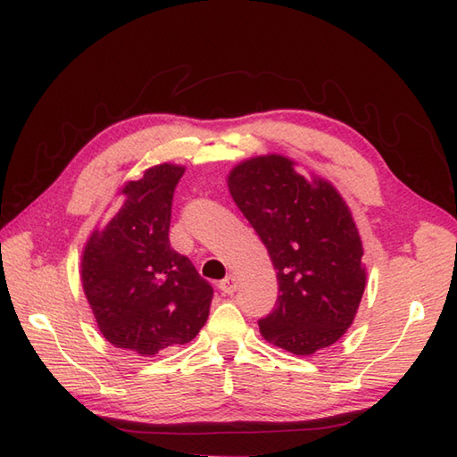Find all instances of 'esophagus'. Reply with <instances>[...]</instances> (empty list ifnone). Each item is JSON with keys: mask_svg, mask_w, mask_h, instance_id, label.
Segmentation results:
<instances>
[{"mask_svg": "<svg viewBox=\"0 0 457 457\" xmlns=\"http://www.w3.org/2000/svg\"><path fill=\"white\" fill-rule=\"evenodd\" d=\"M236 288H237V278H236L234 275H228V277L223 278L221 283H220V290H221L223 295H228V296L234 295Z\"/></svg>", "mask_w": 457, "mask_h": 457, "instance_id": "1", "label": "esophagus"}]
</instances>
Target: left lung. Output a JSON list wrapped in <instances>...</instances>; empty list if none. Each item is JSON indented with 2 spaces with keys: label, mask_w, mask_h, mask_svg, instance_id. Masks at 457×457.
<instances>
[{
  "label": "left lung",
  "mask_w": 457,
  "mask_h": 457,
  "mask_svg": "<svg viewBox=\"0 0 457 457\" xmlns=\"http://www.w3.org/2000/svg\"><path fill=\"white\" fill-rule=\"evenodd\" d=\"M228 188L277 270V306L259 320L261 336L295 355L336 344L353 324L367 280L361 237L342 194L277 153L236 164Z\"/></svg>",
  "instance_id": "8db88e82"
}]
</instances>
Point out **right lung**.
Wrapping results in <instances>:
<instances>
[{
  "instance_id": "obj_1",
  "label": "right lung",
  "mask_w": 457,
  "mask_h": 457,
  "mask_svg": "<svg viewBox=\"0 0 457 457\" xmlns=\"http://www.w3.org/2000/svg\"><path fill=\"white\" fill-rule=\"evenodd\" d=\"M182 174L162 162L125 182L121 208L82 249V288L102 336L143 357L192 342L210 314L212 287L169 241Z\"/></svg>"
}]
</instances>
